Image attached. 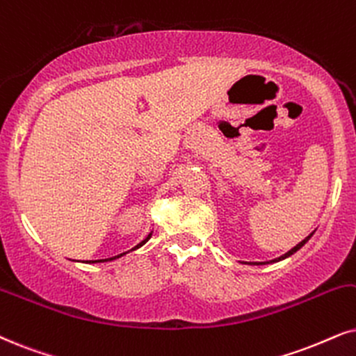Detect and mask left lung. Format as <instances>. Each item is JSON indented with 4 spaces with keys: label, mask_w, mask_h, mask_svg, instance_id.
<instances>
[{
    "label": "left lung",
    "mask_w": 356,
    "mask_h": 356,
    "mask_svg": "<svg viewBox=\"0 0 356 356\" xmlns=\"http://www.w3.org/2000/svg\"><path fill=\"white\" fill-rule=\"evenodd\" d=\"M312 235H314V232H312V233H310V235H309L307 238H304V240H302V241H300V243H299V245H296V246H294V248H292V250H289V251H287V253H284V254H282V256H279V258H276V259H271V261H259V263H250V264H253V266H261V264L277 263V261H282V259L289 258V256H291V254H294V253H296V251H299L300 248H302V246L305 245V243H307V241L310 240V236H312Z\"/></svg>",
    "instance_id": "1"
}]
</instances>
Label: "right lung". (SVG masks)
Segmentation results:
<instances>
[{
	"label": "right lung",
	"mask_w": 356,
	"mask_h": 356,
	"mask_svg": "<svg viewBox=\"0 0 356 356\" xmlns=\"http://www.w3.org/2000/svg\"><path fill=\"white\" fill-rule=\"evenodd\" d=\"M151 235H152V233H149V235H147V236L145 238V240H143L141 243H138V245H136V246H134V248H131V250H129V251H134V250L141 248V246H143V245H145V243H146L147 240H149V238H151ZM129 251H126V253H129ZM126 253H121V254H118V256H113V258H106V259H95V261H87V263H106V261H113V259H118V258H121V256H124Z\"/></svg>",
	"instance_id": "1"
}]
</instances>
